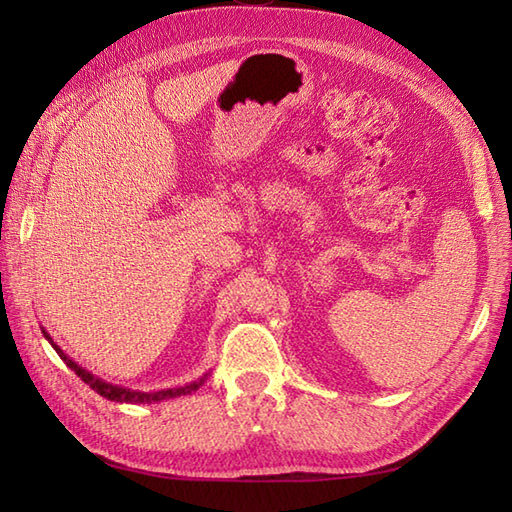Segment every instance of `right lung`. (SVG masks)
<instances>
[{
	"mask_svg": "<svg viewBox=\"0 0 512 512\" xmlns=\"http://www.w3.org/2000/svg\"><path fill=\"white\" fill-rule=\"evenodd\" d=\"M46 334V332H43ZM46 339L50 341V336L46 334ZM52 343V341H50ZM52 347L54 350H57V354L63 358L65 361V365H68L70 369H74L76 372V376H79L83 383H88L96 394H101V396H105L107 400H116V402H134V405H140V402H156V400H167V398H176V396H187V394H191V391H195L198 389L202 383H204V378H200L198 383H191V385H184V387H176V389H162V391H151V394H147V391H129V389H125V387H118V385H110V383H105V380H101V378H96V376H92L90 372H85L83 367H79L76 365L74 361H70L68 356H65L61 350H59V345H54L52 343Z\"/></svg>",
	"mask_w": 512,
	"mask_h": 512,
	"instance_id": "obj_1",
	"label": "right lung"
}]
</instances>
